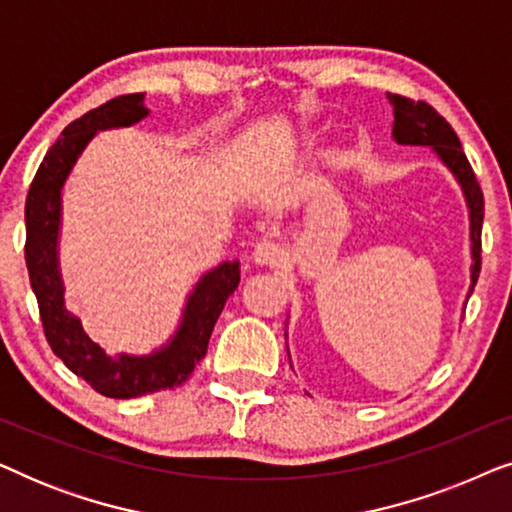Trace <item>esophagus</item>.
Returning <instances> with one entry per match:
<instances>
[{
    "label": "esophagus",
    "instance_id": "1",
    "mask_svg": "<svg viewBox=\"0 0 512 512\" xmlns=\"http://www.w3.org/2000/svg\"><path fill=\"white\" fill-rule=\"evenodd\" d=\"M251 256H254V261L258 265H279V263H284V258H286L284 249L279 247L275 240L256 242L254 254H251Z\"/></svg>",
    "mask_w": 512,
    "mask_h": 512
}]
</instances>
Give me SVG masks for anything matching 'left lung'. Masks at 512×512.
I'll return each mask as SVG.
<instances>
[{
    "mask_svg": "<svg viewBox=\"0 0 512 512\" xmlns=\"http://www.w3.org/2000/svg\"><path fill=\"white\" fill-rule=\"evenodd\" d=\"M389 102L394 104V139L398 144H419L431 146L438 153L440 160L450 167L454 177L464 188L468 209H471V291L478 284L480 263H482V219H485V198H482L480 184L475 179V172L468 163L457 132L452 125L438 114L431 104L422 100H410L403 95H389Z\"/></svg>",
    "mask_w": 512,
    "mask_h": 512,
    "instance_id": "obj_1",
    "label": "left lung"
}]
</instances>
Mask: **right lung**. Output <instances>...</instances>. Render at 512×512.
Wrapping results in <instances>:
<instances>
[{"mask_svg": "<svg viewBox=\"0 0 512 512\" xmlns=\"http://www.w3.org/2000/svg\"><path fill=\"white\" fill-rule=\"evenodd\" d=\"M146 114L149 109L144 107V93H130L76 118L48 149L25 200V263L48 345L74 375L109 398H137L184 384L193 368L205 359L216 319L240 284L237 261L221 263L207 272L188 296L184 319L170 345L151 356L121 354L111 359L83 333L79 319L67 312L58 270L62 184L97 130L125 128L142 121Z\"/></svg>", "mask_w": 512, "mask_h": 512, "instance_id": "1", "label": "right lung"}]
</instances>
